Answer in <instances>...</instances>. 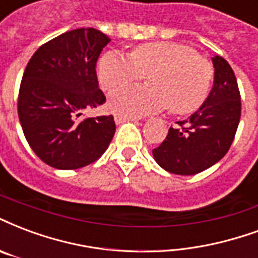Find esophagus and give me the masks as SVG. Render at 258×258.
<instances>
[{"label": "esophagus", "instance_id": "esophagus-1", "mask_svg": "<svg viewBox=\"0 0 258 258\" xmlns=\"http://www.w3.org/2000/svg\"><path fill=\"white\" fill-rule=\"evenodd\" d=\"M114 121L116 124H121V123H125V121H138L137 117H128V116H123V114H114Z\"/></svg>", "mask_w": 258, "mask_h": 258}]
</instances>
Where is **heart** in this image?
Returning a JSON list of instances; mask_svg holds the SVG:
<instances>
[{
    "label": "heart",
    "instance_id": "1",
    "mask_svg": "<svg viewBox=\"0 0 258 258\" xmlns=\"http://www.w3.org/2000/svg\"><path fill=\"white\" fill-rule=\"evenodd\" d=\"M97 75L108 91L147 76L148 86L123 88L109 97V108L114 113L138 117L167 106L176 114L197 110L208 97L213 68L192 47L150 42L135 47L130 57L106 51L98 61Z\"/></svg>",
    "mask_w": 258,
    "mask_h": 258
}]
</instances>
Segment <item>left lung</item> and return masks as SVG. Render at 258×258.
Returning <instances> with one entry per match:
<instances>
[{
    "label": "left lung",
    "mask_w": 258,
    "mask_h": 258,
    "mask_svg": "<svg viewBox=\"0 0 258 258\" xmlns=\"http://www.w3.org/2000/svg\"><path fill=\"white\" fill-rule=\"evenodd\" d=\"M213 86L204 104L168 130L153 149L160 167L175 175H196L219 163L228 152L241 119V94L234 71L223 57H212Z\"/></svg>",
    "instance_id": "1"
}]
</instances>
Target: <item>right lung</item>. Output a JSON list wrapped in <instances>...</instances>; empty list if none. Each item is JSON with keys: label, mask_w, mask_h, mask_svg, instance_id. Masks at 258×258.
Masks as SVG:
<instances>
[{"label": "right lung", "mask_w": 258, "mask_h": 258, "mask_svg": "<svg viewBox=\"0 0 258 258\" xmlns=\"http://www.w3.org/2000/svg\"><path fill=\"white\" fill-rule=\"evenodd\" d=\"M110 39L95 28H76L46 42L23 74L17 113L34 153L57 169L94 163L116 131L113 116L79 119L105 102L95 66Z\"/></svg>", "instance_id": "obj_1"}]
</instances>
